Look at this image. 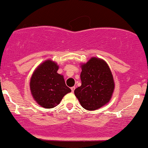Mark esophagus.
<instances>
[{
    "instance_id": "34e87169",
    "label": "esophagus",
    "mask_w": 148,
    "mask_h": 148,
    "mask_svg": "<svg viewBox=\"0 0 148 148\" xmlns=\"http://www.w3.org/2000/svg\"><path fill=\"white\" fill-rule=\"evenodd\" d=\"M74 90H75V87H72V88H71V90H72V92H74Z\"/></svg>"
}]
</instances>
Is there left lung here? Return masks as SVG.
<instances>
[{
	"label": "left lung",
	"mask_w": 148,
	"mask_h": 148,
	"mask_svg": "<svg viewBox=\"0 0 148 148\" xmlns=\"http://www.w3.org/2000/svg\"><path fill=\"white\" fill-rule=\"evenodd\" d=\"M81 85L74 90L81 106L87 110H95L111 99L114 82L109 66L105 60L92 57L81 65Z\"/></svg>",
	"instance_id": "1"
}]
</instances>
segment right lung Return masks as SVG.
<instances>
[{
	"label": "right lung",
	"mask_w": 148,
	"mask_h": 148,
	"mask_svg": "<svg viewBox=\"0 0 148 148\" xmlns=\"http://www.w3.org/2000/svg\"><path fill=\"white\" fill-rule=\"evenodd\" d=\"M58 65L47 60L38 65L30 80V90L34 100L46 109L59 104L65 94L72 90L65 85L63 76L57 73Z\"/></svg>",
	"instance_id": "add662e5"
}]
</instances>
